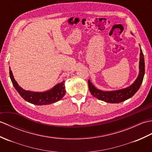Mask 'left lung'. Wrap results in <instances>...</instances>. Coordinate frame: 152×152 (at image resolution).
<instances>
[{
	"label": "left lung",
	"instance_id": "obj_1",
	"mask_svg": "<svg viewBox=\"0 0 152 152\" xmlns=\"http://www.w3.org/2000/svg\"><path fill=\"white\" fill-rule=\"evenodd\" d=\"M132 34V33H131ZM140 46V45H139ZM140 61H139V73L137 78L134 80L132 85L125 88L113 90V91H103L97 89L92 82L88 80V87L91 94L99 100L110 103H118L124 102L131 98L134 96L142 83L145 73V64L144 58L142 50L140 46Z\"/></svg>",
	"mask_w": 152,
	"mask_h": 152
}]
</instances>
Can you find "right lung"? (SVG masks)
<instances>
[{
  "label": "right lung",
  "mask_w": 152,
  "mask_h": 152,
  "mask_svg": "<svg viewBox=\"0 0 152 152\" xmlns=\"http://www.w3.org/2000/svg\"><path fill=\"white\" fill-rule=\"evenodd\" d=\"M10 76L13 86L26 102L36 105H46L58 102L66 94L64 80L45 92H32L23 89L17 83L10 67Z\"/></svg>",
  "instance_id": "right-lung-1"
}]
</instances>
